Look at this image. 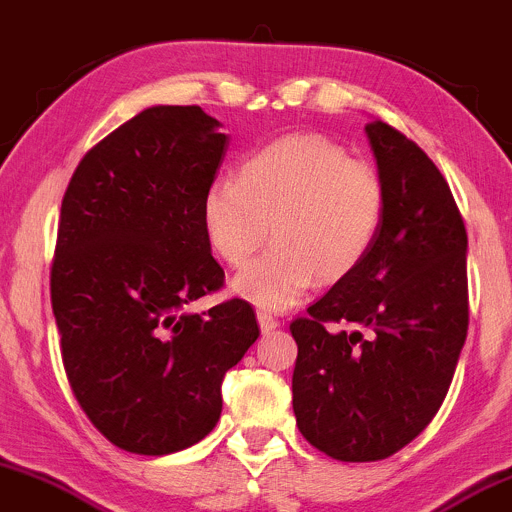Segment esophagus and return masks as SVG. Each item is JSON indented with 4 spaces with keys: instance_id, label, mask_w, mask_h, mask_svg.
<instances>
[{
    "instance_id": "34e87169",
    "label": "esophagus",
    "mask_w": 512,
    "mask_h": 512,
    "mask_svg": "<svg viewBox=\"0 0 512 512\" xmlns=\"http://www.w3.org/2000/svg\"><path fill=\"white\" fill-rule=\"evenodd\" d=\"M278 320L276 317H271V315H266V312H258V327H261V332L263 334H271L273 329H278Z\"/></svg>"
}]
</instances>
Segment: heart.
<instances>
[{"mask_svg":"<svg viewBox=\"0 0 512 512\" xmlns=\"http://www.w3.org/2000/svg\"><path fill=\"white\" fill-rule=\"evenodd\" d=\"M202 229L212 251L241 266L266 241L273 246L236 273L232 290L258 310L293 307L317 278L342 280L371 254L386 214L376 168L317 134H290L256 148L234 178L202 195Z\"/></svg>","mask_w":512,"mask_h":512,"instance_id":"heart-1","label":"heart"}]
</instances>
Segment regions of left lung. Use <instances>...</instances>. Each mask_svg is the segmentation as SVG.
Wrapping results in <instances>:
<instances>
[{"label": "left lung", "mask_w": 512, "mask_h": 512, "mask_svg": "<svg viewBox=\"0 0 512 512\" xmlns=\"http://www.w3.org/2000/svg\"><path fill=\"white\" fill-rule=\"evenodd\" d=\"M386 214L366 261L290 324L302 437L339 461H378L437 415L469 329L466 229L415 141L366 126Z\"/></svg>", "instance_id": "1"}]
</instances>
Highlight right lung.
<instances>
[{
	"label": "right lung",
	"instance_id": "obj_1",
	"mask_svg": "<svg viewBox=\"0 0 512 512\" xmlns=\"http://www.w3.org/2000/svg\"><path fill=\"white\" fill-rule=\"evenodd\" d=\"M200 107L156 104L92 148L60 207L51 302L75 398L119 449H188L222 415V378L258 339L249 302L202 315L222 288L202 195L229 136Z\"/></svg>",
	"mask_w": 512,
	"mask_h": 512
}]
</instances>
